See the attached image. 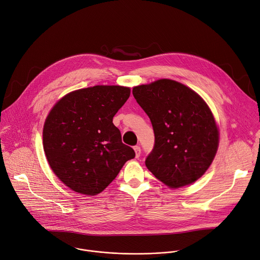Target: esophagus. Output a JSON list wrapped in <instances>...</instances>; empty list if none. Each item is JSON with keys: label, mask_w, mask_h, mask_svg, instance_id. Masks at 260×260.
Here are the masks:
<instances>
[{"label": "esophagus", "mask_w": 260, "mask_h": 260, "mask_svg": "<svg viewBox=\"0 0 260 260\" xmlns=\"http://www.w3.org/2000/svg\"><path fill=\"white\" fill-rule=\"evenodd\" d=\"M134 150H135V156L136 158H139L141 155V148L139 146H135L134 147Z\"/></svg>", "instance_id": "obj_1"}]
</instances>
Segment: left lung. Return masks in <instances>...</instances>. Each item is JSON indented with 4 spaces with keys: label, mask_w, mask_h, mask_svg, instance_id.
I'll return each instance as SVG.
<instances>
[{
    "label": "left lung",
    "mask_w": 260,
    "mask_h": 260,
    "mask_svg": "<svg viewBox=\"0 0 260 260\" xmlns=\"http://www.w3.org/2000/svg\"><path fill=\"white\" fill-rule=\"evenodd\" d=\"M133 94L149 116L155 136L147 169L170 188L194 183L212 165L219 146V127L208 104L171 79L135 86Z\"/></svg>",
    "instance_id": "1"
}]
</instances>
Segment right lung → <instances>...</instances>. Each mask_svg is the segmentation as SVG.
Segmentation results:
<instances>
[{"instance_id": "right-lung-1", "label": "right lung", "mask_w": 260, "mask_h": 260, "mask_svg": "<svg viewBox=\"0 0 260 260\" xmlns=\"http://www.w3.org/2000/svg\"><path fill=\"white\" fill-rule=\"evenodd\" d=\"M131 88L95 85L71 91L51 108L43 126V148L56 177L73 191L95 196L135 157L113 117Z\"/></svg>"}]
</instances>
